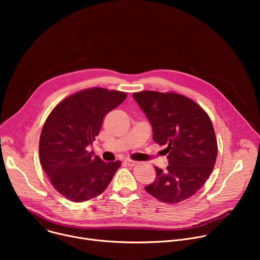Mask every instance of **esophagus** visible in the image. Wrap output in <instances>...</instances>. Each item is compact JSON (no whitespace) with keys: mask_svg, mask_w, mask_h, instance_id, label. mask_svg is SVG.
Masks as SVG:
<instances>
[{"mask_svg":"<svg viewBox=\"0 0 260 260\" xmlns=\"http://www.w3.org/2000/svg\"><path fill=\"white\" fill-rule=\"evenodd\" d=\"M124 162H125V165H127V166H129V167H134V166H136V165L138 164L137 161L132 160V159H125Z\"/></svg>","mask_w":260,"mask_h":260,"instance_id":"esophagus-1","label":"esophagus"}]
</instances>
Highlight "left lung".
<instances>
[{"instance_id":"1","label":"left lung","mask_w":260,"mask_h":260,"mask_svg":"<svg viewBox=\"0 0 260 260\" xmlns=\"http://www.w3.org/2000/svg\"><path fill=\"white\" fill-rule=\"evenodd\" d=\"M133 98L152 126L153 140L165 149L169 166L154 167L156 178L145 190L162 203L176 204L196 194L216 162L217 140L210 117L190 99L141 91Z\"/></svg>"}]
</instances>
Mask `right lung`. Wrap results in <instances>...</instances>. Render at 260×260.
Wrapping results in <instances>:
<instances>
[{"mask_svg": "<svg viewBox=\"0 0 260 260\" xmlns=\"http://www.w3.org/2000/svg\"><path fill=\"white\" fill-rule=\"evenodd\" d=\"M126 93L94 87L60 102L46 119L39 143L41 166L53 187L66 199L81 203L101 194L121 162H105L87 151L106 114Z\"/></svg>", "mask_w": 260, "mask_h": 260, "instance_id": "obj_1", "label": "right lung"}]
</instances>
